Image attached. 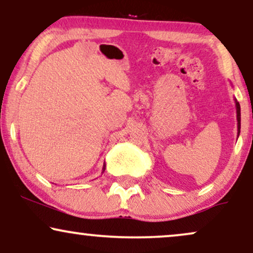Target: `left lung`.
<instances>
[{
	"instance_id": "obj_1",
	"label": "left lung",
	"mask_w": 253,
	"mask_h": 253,
	"mask_svg": "<svg viewBox=\"0 0 253 253\" xmlns=\"http://www.w3.org/2000/svg\"><path fill=\"white\" fill-rule=\"evenodd\" d=\"M235 104H236V113H237V135L241 133V106H239V103L237 99L235 98Z\"/></svg>"
}]
</instances>
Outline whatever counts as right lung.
Returning a JSON list of instances; mask_svg holds the SVG:
<instances>
[{
    "mask_svg": "<svg viewBox=\"0 0 253 253\" xmlns=\"http://www.w3.org/2000/svg\"><path fill=\"white\" fill-rule=\"evenodd\" d=\"M105 167H106V165H104V167H103V172L105 171Z\"/></svg>",
    "mask_w": 253,
    "mask_h": 253,
    "instance_id": "right-lung-1",
    "label": "right lung"
}]
</instances>
